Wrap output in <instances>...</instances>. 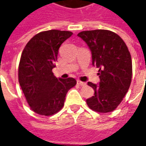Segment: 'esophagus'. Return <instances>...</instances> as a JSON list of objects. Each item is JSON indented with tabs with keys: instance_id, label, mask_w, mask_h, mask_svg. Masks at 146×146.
Returning a JSON list of instances; mask_svg holds the SVG:
<instances>
[{
	"instance_id": "esophagus-1",
	"label": "esophagus",
	"mask_w": 146,
	"mask_h": 146,
	"mask_svg": "<svg viewBox=\"0 0 146 146\" xmlns=\"http://www.w3.org/2000/svg\"><path fill=\"white\" fill-rule=\"evenodd\" d=\"M77 84H78L79 85H80V86H85V85H86V83L82 82L80 81V80H77Z\"/></svg>"
}]
</instances>
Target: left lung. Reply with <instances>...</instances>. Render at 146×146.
I'll list each match as a JSON object with an SVG mask.
<instances>
[{
	"mask_svg": "<svg viewBox=\"0 0 146 146\" xmlns=\"http://www.w3.org/2000/svg\"><path fill=\"white\" fill-rule=\"evenodd\" d=\"M77 36L86 42L92 52L93 65L99 68V84L88 83L94 96L86 100L87 105L96 112H111L121 103L131 84L130 52L123 39L111 31H84Z\"/></svg>",
	"mask_w": 146,
	"mask_h": 146,
	"instance_id": "8db88e82",
	"label": "left lung"
}]
</instances>
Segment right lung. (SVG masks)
Listing matches in <instances>:
<instances>
[{
	"label": "right lung",
	"mask_w": 146,
	"mask_h": 146,
	"mask_svg": "<svg viewBox=\"0 0 146 146\" xmlns=\"http://www.w3.org/2000/svg\"><path fill=\"white\" fill-rule=\"evenodd\" d=\"M73 33L68 31H41L31 38L23 49L19 66V82L30 108L50 116L64 106L68 90L76 84L74 78L53 75L61 44Z\"/></svg>",
	"instance_id": "right-lung-1"
}]
</instances>
